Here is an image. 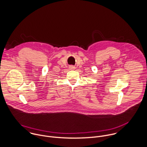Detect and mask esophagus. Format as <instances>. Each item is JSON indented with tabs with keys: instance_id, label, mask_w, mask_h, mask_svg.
Here are the masks:
<instances>
[{
	"instance_id": "34e87169",
	"label": "esophagus",
	"mask_w": 147,
	"mask_h": 147,
	"mask_svg": "<svg viewBox=\"0 0 147 147\" xmlns=\"http://www.w3.org/2000/svg\"><path fill=\"white\" fill-rule=\"evenodd\" d=\"M70 67H70V68H71V69H74V68H75V67H73V66H70Z\"/></svg>"
}]
</instances>
